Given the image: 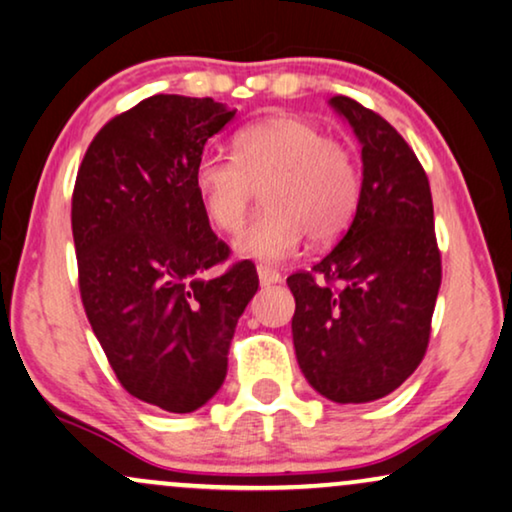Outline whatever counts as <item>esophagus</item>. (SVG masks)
<instances>
[{"label":"esophagus","instance_id":"1","mask_svg":"<svg viewBox=\"0 0 512 512\" xmlns=\"http://www.w3.org/2000/svg\"><path fill=\"white\" fill-rule=\"evenodd\" d=\"M257 276H260V283H262V285L281 283V274H278L276 269L267 267V264H260V267H257Z\"/></svg>","mask_w":512,"mask_h":512}]
</instances>
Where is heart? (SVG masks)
Listing matches in <instances>:
<instances>
[{"label": "heart", "mask_w": 512, "mask_h": 512, "mask_svg": "<svg viewBox=\"0 0 512 512\" xmlns=\"http://www.w3.org/2000/svg\"><path fill=\"white\" fill-rule=\"evenodd\" d=\"M206 217L234 234L262 187L264 206L236 238V252L281 262L302 248L335 241L363 199V170L353 149L297 117H267L234 135V156L203 154L194 170Z\"/></svg>", "instance_id": "b5f03b06"}]
</instances>
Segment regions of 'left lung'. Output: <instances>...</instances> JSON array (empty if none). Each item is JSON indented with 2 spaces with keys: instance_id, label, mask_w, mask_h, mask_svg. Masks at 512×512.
Listing matches in <instances>:
<instances>
[{
  "instance_id": "8db88e82",
  "label": "left lung",
  "mask_w": 512,
  "mask_h": 512,
  "mask_svg": "<svg viewBox=\"0 0 512 512\" xmlns=\"http://www.w3.org/2000/svg\"><path fill=\"white\" fill-rule=\"evenodd\" d=\"M330 105L363 145V199L342 241L288 276L292 342L320 395L358 405L393 393L424 360L442 262L417 154L360 102L335 95Z\"/></svg>"
}]
</instances>
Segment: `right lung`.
Segmentation results:
<instances>
[{
	"label": "right lung",
	"mask_w": 512,
	"mask_h": 512,
	"mask_svg": "<svg viewBox=\"0 0 512 512\" xmlns=\"http://www.w3.org/2000/svg\"><path fill=\"white\" fill-rule=\"evenodd\" d=\"M234 114L213 98L152 95L100 128L74 182L88 323L121 386L175 414L220 391L236 323L260 285L248 260L201 278L229 245L210 229L194 170Z\"/></svg>",
	"instance_id": "right-lung-1"
}]
</instances>
